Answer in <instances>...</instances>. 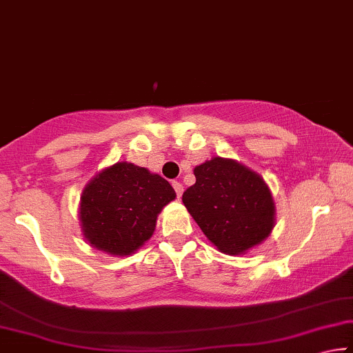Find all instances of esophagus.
Returning <instances> with one entry per match:
<instances>
[{
    "label": "esophagus",
    "instance_id": "34e87169",
    "mask_svg": "<svg viewBox=\"0 0 353 353\" xmlns=\"http://www.w3.org/2000/svg\"><path fill=\"white\" fill-rule=\"evenodd\" d=\"M172 186H173V189H175V192H176L178 197H181V194H183V191H184L183 184H181L180 181H173Z\"/></svg>",
    "mask_w": 353,
    "mask_h": 353
}]
</instances>
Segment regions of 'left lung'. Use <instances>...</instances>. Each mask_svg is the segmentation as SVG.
I'll use <instances>...</instances> for the list:
<instances>
[{
	"label": "left lung",
	"instance_id": "left-lung-1",
	"mask_svg": "<svg viewBox=\"0 0 353 353\" xmlns=\"http://www.w3.org/2000/svg\"><path fill=\"white\" fill-rule=\"evenodd\" d=\"M195 184L183 194L203 235L229 256H241L270 236L276 222L273 195L257 172L214 156L194 169Z\"/></svg>",
	"mask_w": 353,
	"mask_h": 353
}]
</instances>
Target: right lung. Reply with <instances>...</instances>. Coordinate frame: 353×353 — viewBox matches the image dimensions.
Segmentation results:
<instances>
[{
    "label": "right lung",
    "instance_id": "obj_1",
    "mask_svg": "<svg viewBox=\"0 0 353 353\" xmlns=\"http://www.w3.org/2000/svg\"><path fill=\"white\" fill-rule=\"evenodd\" d=\"M176 194L158 173L115 162L91 178L80 195L83 238L110 256H131L154 233L158 214Z\"/></svg>",
    "mask_w": 353,
    "mask_h": 353
}]
</instances>
